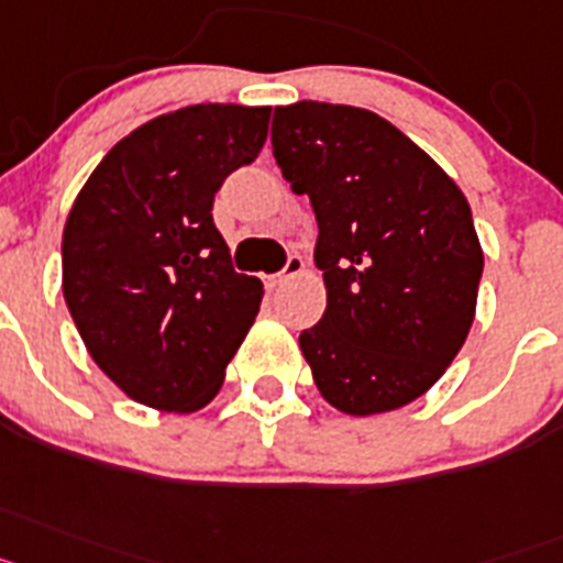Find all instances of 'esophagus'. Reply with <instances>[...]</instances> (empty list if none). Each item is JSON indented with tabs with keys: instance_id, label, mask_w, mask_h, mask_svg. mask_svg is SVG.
<instances>
[{
	"instance_id": "1",
	"label": "esophagus",
	"mask_w": 563,
	"mask_h": 563,
	"mask_svg": "<svg viewBox=\"0 0 563 563\" xmlns=\"http://www.w3.org/2000/svg\"><path fill=\"white\" fill-rule=\"evenodd\" d=\"M302 268H306V261H302V254L291 252L286 257V266H283L280 272H277V275H268V288L283 286V283H286V280H291V277H295V275H300Z\"/></svg>"
}]
</instances>
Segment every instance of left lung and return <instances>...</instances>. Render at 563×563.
<instances>
[{
	"label": "left lung",
	"instance_id": "8db88e82",
	"mask_svg": "<svg viewBox=\"0 0 563 563\" xmlns=\"http://www.w3.org/2000/svg\"><path fill=\"white\" fill-rule=\"evenodd\" d=\"M272 146L317 214L329 302L300 331L320 394L351 417L402 408L437 383L476 314L482 246L462 189L376 112L277 107Z\"/></svg>",
	"mask_w": 563,
	"mask_h": 563
}]
</instances>
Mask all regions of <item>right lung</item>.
Masks as SVG:
<instances>
[{
	"label": "right lung",
	"mask_w": 563,
	"mask_h": 563,
	"mask_svg": "<svg viewBox=\"0 0 563 563\" xmlns=\"http://www.w3.org/2000/svg\"><path fill=\"white\" fill-rule=\"evenodd\" d=\"M268 107L192 104L146 121L104 155L62 238L65 300L87 351L135 402L198 410L261 311L234 272L214 192L261 155Z\"/></svg>",
	"instance_id": "1"
}]
</instances>
